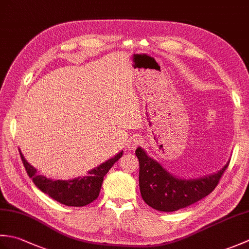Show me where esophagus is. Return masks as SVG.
I'll use <instances>...</instances> for the list:
<instances>
[{"label": "esophagus", "instance_id": "obj_1", "mask_svg": "<svg viewBox=\"0 0 249 249\" xmlns=\"http://www.w3.org/2000/svg\"><path fill=\"white\" fill-rule=\"evenodd\" d=\"M140 144V138L139 137H131V138L127 141V144H126V147L130 151H135L138 145Z\"/></svg>", "mask_w": 249, "mask_h": 249}]
</instances>
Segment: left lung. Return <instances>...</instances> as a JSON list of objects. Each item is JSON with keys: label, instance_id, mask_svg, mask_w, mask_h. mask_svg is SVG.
<instances>
[{"label": "left lung", "instance_id": "8db88e82", "mask_svg": "<svg viewBox=\"0 0 249 249\" xmlns=\"http://www.w3.org/2000/svg\"><path fill=\"white\" fill-rule=\"evenodd\" d=\"M139 160V186L144 202L160 212H174L206 197L217 186L229 162L218 172L197 179L173 177L160 163L146 155L141 147L136 150Z\"/></svg>", "mask_w": 249, "mask_h": 249}]
</instances>
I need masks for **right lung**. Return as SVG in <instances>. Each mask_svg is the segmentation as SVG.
<instances>
[{
	"instance_id": "obj_1",
	"label": "right lung",
	"mask_w": 249,
	"mask_h": 249,
	"mask_svg": "<svg viewBox=\"0 0 249 249\" xmlns=\"http://www.w3.org/2000/svg\"><path fill=\"white\" fill-rule=\"evenodd\" d=\"M122 155H123V152L89 171L87 176L83 178L68 179V181H61V179L53 181L37 173L36 169L25 160L22 153L20 152L21 160L23 162L26 173L33 179L37 188H39L41 192L47 194L57 202L67 206H84L96 200L102 188L104 177Z\"/></svg>"
}]
</instances>
